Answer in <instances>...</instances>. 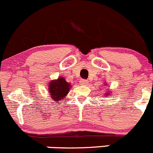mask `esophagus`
Instances as JSON below:
<instances>
[{"instance_id":"esophagus-1","label":"esophagus","mask_w":153,"mask_h":153,"mask_svg":"<svg viewBox=\"0 0 153 153\" xmlns=\"http://www.w3.org/2000/svg\"><path fill=\"white\" fill-rule=\"evenodd\" d=\"M87 81L86 80H84V79H81V81H80V84H81V85H83V86H86V84H87Z\"/></svg>"}]
</instances>
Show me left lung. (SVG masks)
I'll return each instance as SVG.
<instances>
[{"instance_id":"obj_1","label":"left lung","mask_w":153,"mask_h":153,"mask_svg":"<svg viewBox=\"0 0 153 153\" xmlns=\"http://www.w3.org/2000/svg\"><path fill=\"white\" fill-rule=\"evenodd\" d=\"M104 84V86H107V84H106V83H104V84ZM111 95V92L109 91V89H108V90L106 91L105 93H104V97H105V96L109 97V95Z\"/></svg>"}]
</instances>
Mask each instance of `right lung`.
I'll return each mask as SVG.
<instances>
[{
    "label": "right lung",
    "instance_id": "add662e5",
    "mask_svg": "<svg viewBox=\"0 0 153 153\" xmlns=\"http://www.w3.org/2000/svg\"><path fill=\"white\" fill-rule=\"evenodd\" d=\"M48 90L50 98L57 104H61L64 98L68 95L71 89V84L68 83L64 77H58V79L52 80L48 84Z\"/></svg>",
    "mask_w": 153,
    "mask_h": 153
}]
</instances>
